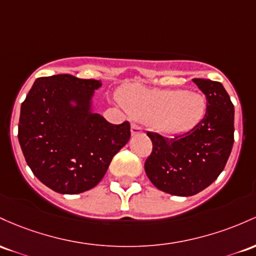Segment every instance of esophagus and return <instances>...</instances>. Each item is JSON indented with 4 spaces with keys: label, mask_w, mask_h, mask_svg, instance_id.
<instances>
[{
    "label": "esophagus",
    "mask_w": 256,
    "mask_h": 256,
    "mask_svg": "<svg viewBox=\"0 0 256 256\" xmlns=\"http://www.w3.org/2000/svg\"><path fill=\"white\" fill-rule=\"evenodd\" d=\"M130 132H132V134H133V136H136V134H142V128L140 127V126L136 124V123H133V124H132Z\"/></svg>",
    "instance_id": "34e87169"
}]
</instances>
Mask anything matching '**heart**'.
<instances>
[{"label": "heart", "mask_w": 256, "mask_h": 256, "mask_svg": "<svg viewBox=\"0 0 256 256\" xmlns=\"http://www.w3.org/2000/svg\"><path fill=\"white\" fill-rule=\"evenodd\" d=\"M120 102L129 114L148 122L166 136L190 130L204 114V99L182 90H151L133 84L120 94Z\"/></svg>", "instance_id": "1"}]
</instances>
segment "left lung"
<instances>
[{
	"label": "left lung",
	"instance_id": "obj_1",
	"mask_svg": "<svg viewBox=\"0 0 256 256\" xmlns=\"http://www.w3.org/2000/svg\"><path fill=\"white\" fill-rule=\"evenodd\" d=\"M204 93L206 114L186 133L164 138L148 132L152 152L145 172L157 188L174 196H194L216 180L234 146V108L220 82L192 80Z\"/></svg>",
	"mask_w": 256,
	"mask_h": 256
}]
</instances>
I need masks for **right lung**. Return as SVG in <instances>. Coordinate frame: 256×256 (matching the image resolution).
<instances>
[{
  "mask_svg": "<svg viewBox=\"0 0 256 256\" xmlns=\"http://www.w3.org/2000/svg\"><path fill=\"white\" fill-rule=\"evenodd\" d=\"M100 86L68 74L40 77L22 104L18 139L25 160L40 182L59 194L96 186L130 138L128 120L112 124L90 111Z\"/></svg>",
  "mask_w": 256,
  "mask_h": 256,
  "instance_id": "obj_1",
  "label": "right lung"
}]
</instances>
